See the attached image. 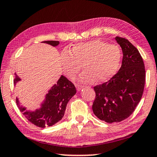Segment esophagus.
I'll list each match as a JSON object with an SVG mask.
<instances>
[{
	"mask_svg": "<svg viewBox=\"0 0 157 157\" xmlns=\"http://www.w3.org/2000/svg\"><path fill=\"white\" fill-rule=\"evenodd\" d=\"M76 87H77V90H81L82 89H83L84 88V86L82 85H76Z\"/></svg>",
	"mask_w": 157,
	"mask_h": 157,
	"instance_id": "34e87169",
	"label": "esophagus"
}]
</instances>
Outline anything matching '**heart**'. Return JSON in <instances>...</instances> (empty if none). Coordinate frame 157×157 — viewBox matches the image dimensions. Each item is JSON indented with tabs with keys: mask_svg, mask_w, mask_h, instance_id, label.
<instances>
[{
	"mask_svg": "<svg viewBox=\"0 0 157 157\" xmlns=\"http://www.w3.org/2000/svg\"><path fill=\"white\" fill-rule=\"evenodd\" d=\"M121 59L122 52L118 46L100 40L79 43L72 48L71 52L64 50L59 56L64 73L69 78H73L82 65L85 70L79 79L85 82L109 80L118 71Z\"/></svg>",
	"mask_w": 157,
	"mask_h": 157,
	"instance_id": "heart-1",
	"label": "heart"
}]
</instances>
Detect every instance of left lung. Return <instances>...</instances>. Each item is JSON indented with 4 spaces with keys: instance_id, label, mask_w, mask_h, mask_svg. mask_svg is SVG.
Instances as JSON below:
<instances>
[{
    "instance_id": "8db88e82",
    "label": "left lung",
    "mask_w": 157,
    "mask_h": 157,
    "mask_svg": "<svg viewBox=\"0 0 157 157\" xmlns=\"http://www.w3.org/2000/svg\"><path fill=\"white\" fill-rule=\"evenodd\" d=\"M115 40L122 48V66L109 81L94 87L96 97L92 110L100 120L120 122L129 117L140 101L144 92L145 68L138 50L120 37Z\"/></svg>"
}]
</instances>
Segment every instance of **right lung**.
Masks as SVG:
<instances>
[{
	"label": "right lung",
	"instance_id": "add662e5",
	"mask_svg": "<svg viewBox=\"0 0 157 157\" xmlns=\"http://www.w3.org/2000/svg\"><path fill=\"white\" fill-rule=\"evenodd\" d=\"M53 47L59 44V41H44ZM14 85L21 80V79L15 73ZM76 94V89L71 82L61 75L57 83L48 90L45 99L41 103L40 107L34 111L28 110L25 107L21 105L19 99L16 98L17 107L27 120L37 127L44 128L51 127L62 120L65 114L67 102Z\"/></svg>",
	"mask_w": 157,
	"mask_h": 157
}]
</instances>
